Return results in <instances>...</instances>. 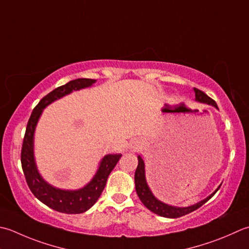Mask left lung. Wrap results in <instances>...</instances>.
Here are the masks:
<instances>
[{
    "instance_id": "1",
    "label": "left lung",
    "mask_w": 249,
    "mask_h": 249,
    "mask_svg": "<svg viewBox=\"0 0 249 249\" xmlns=\"http://www.w3.org/2000/svg\"><path fill=\"white\" fill-rule=\"evenodd\" d=\"M194 91H196V99L199 102H204V104H208L212 105L213 107L218 108V106L216 104V101L212 99L211 97H208L205 92L199 90L197 89H194ZM135 184H136V191H137L138 196L140 198V201L143 203V205L150 209L151 212L157 213L159 216L162 217H166V218H178V217H182L184 215H188V213H192L194 211H196L197 208L204 205L209 198H211L213 194H215L219 188L213 192L212 196H209L207 198L203 199L199 203L196 204V205L189 206V207H174V206H169L167 204L162 203L157 197H154L152 192L150 191V189L147 184V181H145V176H144V163L143 160L141 159L139 155L138 157V166L137 169H136L135 173Z\"/></svg>"
}]
</instances>
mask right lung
Masks as SVG:
<instances>
[{
  "instance_id": "add662e5",
  "label": "right lung",
  "mask_w": 249,
  "mask_h": 249,
  "mask_svg": "<svg viewBox=\"0 0 249 249\" xmlns=\"http://www.w3.org/2000/svg\"><path fill=\"white\" fill-rule=\"evenodd\" d=\"M96 81L91 79H76L70 81L67 84L57 87L40 100L36 108L33 109L30 119L28 121L26 133L22 141L21 148V167L23 170L26 181L33 196L46 206L53 211L65 213H82L89 209L97 202L106 187L112 169L119 162L122 154H109L102 159L98 172L91 181L83 189L76 191H66L53 188L44 181L38 174L33 158V134L36 129L38 118L43 109L53 102L59 99L65 95L70 94L72 90H77L84 87H89Z\"/></svg>"
}]
</instances>
